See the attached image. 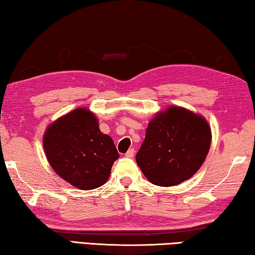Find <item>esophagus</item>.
I'll return each mask as SVG.
<instances>
[{"label": "esophagus", "instance_id": "34e87169", "mask_svg": "<svg viewBox=\"0 0 255 255\" xmlns=\"http://www.w3.org/2000/svg\"><path fill=\"white\" fill-rule=\"evenodd\" d=\"M133 155H135V150H133L132 148H130V149H129V150L126 152V155H125V156L128 157V158H132Z\"/></svg>", "mask_w": 255, "mask_h": 255}]
</instances>
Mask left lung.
I'll return each mask as SVG.
<instances>
[{"mask_svg":"<svg viewBox=\"0 0 255 255\" xmlns=\"http://www.w3.org/2000/svg\"><path fill=\"white\" fill-rule=\"evenodd\" d=\"M211 141V127L202 115L170 106L148 124L137 165L151 184L176 186L201 168Z\"/></svg>","mask_w":255,"mask_h":255,"instance_id":"left-lung-1","label":"left lung"}]
</instances>
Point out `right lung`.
Returning a JSON list of instances; mask_svg holds the SVG:
<instances>
[{
	"mask_svg": "<svg viewBox=\"0 0 255 255\" xmlns=\"http://www.w3.org/2000/svg\"><path fill=\"white\" fill-rule=\"evenodd\" d=\"M45 156L60 177L82 191L103 186L119 154L96 115L77 108L54 120L43 135Z\"/></svg>",
	"mask_w": 255,
	"mask_h": 255,
	"instance_id": "1",
	"label": "right lung"
}]
</instances>
